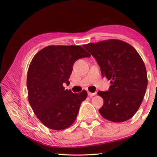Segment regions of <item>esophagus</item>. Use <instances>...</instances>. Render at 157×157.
Masks as SVG:
<instances>
[{
  "label": "esophagus",
  "instance_id": "1",
  "mask_svg": "<svg viewBox=\"0 0 157 157\" xmlns=\"http://www.w3.org/2000/svg\"><path fill=\"white\" fill-rule=\"evenodd\" d=\"M96 93H92V92H88V95H89L90 97H92V96H95Z\"/></svg>",
  "mask_w": 157,
  "mask_h": 157
}]
</instances>
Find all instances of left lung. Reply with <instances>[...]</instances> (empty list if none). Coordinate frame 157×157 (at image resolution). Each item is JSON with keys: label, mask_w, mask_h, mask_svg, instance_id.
<instances>
[{"label": "left lung", "mask_w": 157, "mask_h": 157, "mask_svg": "<svg viewBox=\"0 0 157 157\" xmlns=\"http://www.w3.org/2000/svg\"><path fill=\"white\" fill-rule=\"evenodd\" d=\"M83 47L96 60L103 77L111 80L109 91L98 92L104 99L99 109L103 117L113 122L131 119L141 106L147 87V73L142 59L134 47L109 39Z\"/></svg>", "instance_id": "obj_1"}]
</instances>
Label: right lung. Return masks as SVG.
I'll return each mask as SVG.
<instances>
[{
  "label": "right lung",
  "instance_id": "add662e5",
  "mask_svg": "<svg viewBox=\"0 0 157 157\" xmlns=\"http://www.w3.org/2000/svg\"><path fill=\"white\" fill-rule=\"evenodd\" d=\"M91 56L80 46H49L34 56L27 73L28 98L36 117L46 127L63 130L74 123L87 97L65 89L77 60Z\"/></svg>",
  "mask_w": 157,
  "mask_h": 157
}]
</instances>
